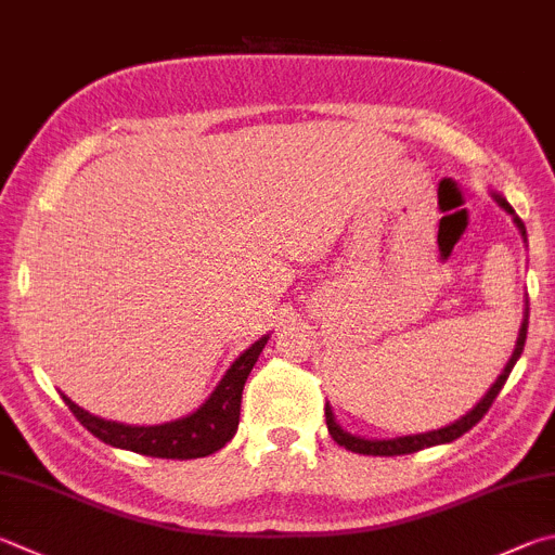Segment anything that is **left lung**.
<instances>
[{
  "instance_id": "obj_1",
  "label": "left lung",
  "mask_w": 555,
  "mask_h": 555,
  "mask_svg": "<svg viewBox=\"0 0 555 555\" xmlns=\"http://www.w3.org/2000/svg\"><path fill=\"white\" fill-rule=\"evenodd\" d=\"M492 198L498 201L500 208H505L507 214L515 220V225L519 228V235L524 243H527V228H524L521 218L515 214V208L507 204V198L498 194V191H492ZM527 327H529V300L527 306H524V320H521V327H519V335H517V345L515 351H512V357L507 361V366L502 369V374L498 376V380L492 383L490 390L482 396L473 410H468L466 415L453 420L451 425H444L439 429H429V431H420V435H405V437H392V439H366V437H357V435H349L347 429H341L335 420V412H332L330 402L325 405V420H327V429L332 439L337 441L339 447H345L347 451H354V453H366V456H400V453H412V451H420V449H427V447H437V444H449V441L459 439L461 435H466L468 429H473L482 420V415L490 410L492 400L500 396L502 386H505V380L509 376V371L515 369L517 359L521 357L524 351V341H527Z\"/></svg>"
}]
</instances>
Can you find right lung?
<instances>
[{"mask_svg":"<svg viewBox=\"0 0 555 555\" xmlns=\"http://www.w3.org/2000/svg\"><path fill=\"white\" fill-rule=\"evenodd\" d=\"M267 339L269 335L259 337L255 345L245 349L243 354L230 364L225 376L218 380V386L210 392L204 405L191 412V415L165 422V425L138 427L124 425V422H111L75 405L65 392H60V396H63L65 405L73 410V415L82 422V427L92 431L96 439H102L104 444L155 459H201L223 449L228 441L235 437L240 425V402H243L245 380L251 366L257 364Z\"/></svg>","mask_w":555,"mask_h":555,"instance_id":"obj_1","label":"right lung"}]
</instances>
